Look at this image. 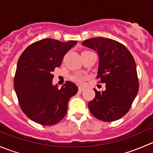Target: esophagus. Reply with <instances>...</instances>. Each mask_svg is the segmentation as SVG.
I'll use <instances>...</instances> for the list:
<instances>
[{"mask_svg":"<svg viewBox=\"0 0 153 153\" xmlns=\"http://www.w3.org/2000/svg\"><path fill=\"white\" fill-rule=\"evenodd\" d=\"M78 90H79V92H82V91H84V88H83V87H79Z\"/></svg>","mask_w":153,"mask_h":153,"instance_id":"34e87169","label":"esophagus"}]
</instances>
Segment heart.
<instances>
[{
    "label": "heart",
    "mask_w": 153,
    "mask_h": 153,
    "mask_svg": "<svg viewBox=\"0 0 153 153\" xmlns=\"http://www.w3.org/2000/svg\"><path fill=\"white\" fill-rule=\"evenodd\" d=\"M71 80H72L74 82L77 83V84L82 85L84 84L85 80L87 79V76H85V75L82 74L80 73H75L74 74L71 75L70 76Z\"/></svg>",
    "instance_id": "b5f03b06"
}]
</instances>
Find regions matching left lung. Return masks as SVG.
<instances>
[{"instance_id": "8db88e82", "label": "left lung", "mask_w": 153, "mask_h": 153, "mask_svg": "<svg viewBox=\"0 0 153 153\" xmlns=\"http://www.w3.org/2000/svg\"><path fill=\"white\" fill-rule=\"evenodd\" d=\"M82 45L95 50L100 56V82L105 83V91H97L88 103L93 116L103 122H114L130 111L138 88L136 65L133 55L123 44L105 37H94Z\"/></svg>"}]
</instances>
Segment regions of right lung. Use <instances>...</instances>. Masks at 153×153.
<instances>
[{
	"label": "right lung",
	"instance_id": "obj_1",
	"mask_svg": "<svg viewBox=\"0 0 153 153\" xmlns=\"http://www.w3.org/2000/svg\"><path fill=\"white\" fill-rule=\"evenodd\" d=\"M75 40L63 42L46 38L29 45L20 55L14 77V88L23 113L33 122L51 126L60 122L68 111V102L78 91L66 81L61 89L53 86L52 72L61 65Z\"/></svg>",
	"mask_w": 153,
	"mask_h": 153
}]
</instances>
